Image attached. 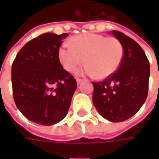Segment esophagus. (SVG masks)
I'll list each match as a JSON object with an SVG mask.
<instances>
[{
  "mask_svg": "<svg viewBox=\"0 0 159 159\" xmlns=\"http://www.w3.org/2000/svg\"><path fill=\"white\" fill-rule=\"evenodd\" d=\"M83 81V79H81V78H76V83H77V84H79V83H81Z\"/></svg>",
  "mask_w": 159,
  "mask_h": 159,
  "instance_id": "1",
  "label": "esophagus"
}]
</instances>
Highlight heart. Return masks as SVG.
<instances>
[{"instance_id":"heart-1","label":"heart","mask_w":159,"mask_h":159,"mask_svg":"<svg viewBox=\"0 0 159 159\" xmlns=\"http://www.w3.org/2000/svg\"><path fill=\"white\" fill-rule=\"evenodd\" d=\"M70 44L64 43L58 49V59L63 68L75 72L83 65V72L105 79L113 75L123 58L122 42L115 37L96 33H84L72 36Z\"/></svg>"}]
</instances>
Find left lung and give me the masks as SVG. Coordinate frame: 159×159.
Wrapping results in <instances>:
<instances>
[{"label": "left lung", "instance_id": "obj_1", "mask_svg": "<svg viewBox=\"0 0 159 159\" xmlns=\"http://www.w3.org/2000/svg\"><path fill=\"white\" fill-rule=\"evenodd\" d=\"M111 32L123 44V60L113 75L93 82V103L104 118L117 123L134 116L147 100L150 65L135 41L117 30Z\"/></svg>", "mask_w": 159, "mask_h": 159}]
</instances>
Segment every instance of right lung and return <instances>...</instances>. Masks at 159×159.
<instances>
[{
  "instance_id": "1",
  "label": "right lung",
  "mask_w": 159,
  "mask_h": 159,
  "mask_svg": "<svg viewBox=\"0 0 159 159\" xmlns=\"http://www.w3.org/2000/svg\"><path fill=\"white\" fill-rule=\"evenodd\" d=\"M67 33H44L19 50L12 66L13 99L21 113L34 123L49 126L66 117L76 81L63 69L58 49Z\"/></svg>"
}]
</instances>
